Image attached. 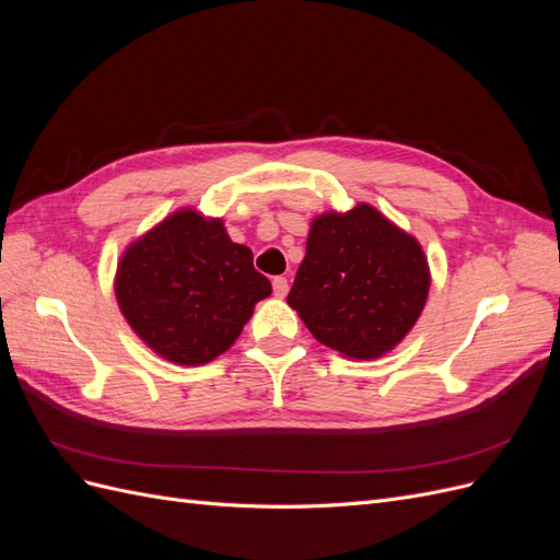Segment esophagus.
Wrapping results in <instances>:
<instances>
[{"label":"esophagus","mask_w":560,"mask_h":560,"mask_svg":"<svg viewBox=\"0 0 560 560\" xmlns=\"http://www.w3.org/2000/svg\"><path fill=\"white\" fill-rule=\"evenodd\" d=\"M287 290H290V282H287V278L276 276L273 278V294L282 299V296H287Z\"/></svg>","instance_id":"esophagus-1"}]
</instances>
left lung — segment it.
Returning <instances> with one entry per match:
<instances>
[{
	"instance_id": "obj_1",
	"label": "left lung",
	"mask_w": 560,
	"mask_h": 560,
	"mask_svg": "<svg viewBox=\"0 0 560 560\" xmlns=\"http://www.w3.org/2000/svg\"><path fill=\"white\" fill-rule=\"evenodd\" d=\"M428 290V259L416 238L371 206H358L311 224L287 303L319 343L374 360L416 325Z\"/></svg>"
}]
</instances>
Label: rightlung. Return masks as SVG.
Returning <instances> with one entry per match:
<instances>
[{"label": "right lung", "instance_id": "1", "mask_svg": "<svg viewBox=\"0 0 560 560\" xmlns=\"http://www.w3.org/2000/svg\"><path fill=\"white\" fill-rule=\"evenodd\" d=\"M270 282L222 219L182 210L132 243L116 273L128 325L161 358L206 364L233 346Z\"/></svg>", "mask_w": 560, "mask_h": 560}]
</instances>
